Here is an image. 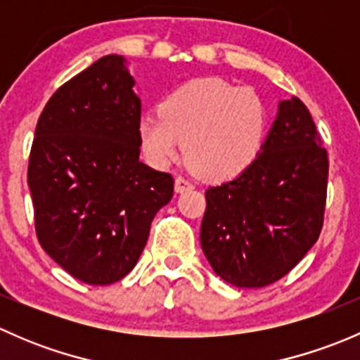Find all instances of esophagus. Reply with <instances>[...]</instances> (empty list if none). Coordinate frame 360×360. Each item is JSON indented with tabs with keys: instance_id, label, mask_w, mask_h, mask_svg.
I'll return each instance as SVG.
<instances>
[{
	"instance_id": "1",
	"label": "esophagus",
	"mask_w": 360,
	"mask_h": 360,
	"mask_svg": "<svg viewBox=\"0 0 360 360\" xmlns=\"http://www.w3.org/2000/svg\"><path fill=\"white\" fill-rule=\"evenodd\" d=\"M193 188V184L190 183V181L186 179V177H176V181H174V190H176V193H183V191H188Z\"/></svg>"
}]
</instances>
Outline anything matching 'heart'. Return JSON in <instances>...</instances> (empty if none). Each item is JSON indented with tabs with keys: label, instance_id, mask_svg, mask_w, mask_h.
I'll list each match as a JSON object with an SVG mask.
<instances>
[{
	"label": "heart",
	"instance_id": "heart-1",
	"mask_svg": "<svg viewBox=\"0 0 360 360\" xmlns=\"http://www.w3.org/2000/svg\"><path fill=\"white\" fill-rule=\"evenodd\" d=\"M268 110L257 92L219 78H197L174 90L158 112L137 125L141 150L165 167L183 155L195 174L210 181L248 170L263 151Z\"/></svg>",
	"mask_w": 360,
	"mask_h": 360
}]
</instances>
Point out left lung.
<instances>
[{
    "instance_id": "8db88e82",
    "label": "left lung",
    "mask_w": 360,
    "mask_h": 360,
    "mask_svg": "<svg viewBox=\"0 0 360 360\" xmlns=\"http://www.w3.org/2000/svg\"><path fill=\"white\" fill-rule=\"evenodd\" d=\"M328 170L310 111L281 101L256 162L205 191L200 244L216 275L245 289L288 275L321 235Z\"/></svg>"
}]
</instances>
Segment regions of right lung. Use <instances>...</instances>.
Instances as JSON below:
<instances>
[{"mask_svg":"<svg viewBox=\"0 0 360 360\" xmlns=\"http://www.w3.org/2000/svg\"><path fill=\"white\" fill-rule=\"evenodd\" d=\"M125 57L104 56L64 83L38 120L27 184L36 235L90 285L125 277L151 221L174 193L170 174L139 160L141 99Z\"/></svg>","mask_w":360,"mask_h":360,"instance_id":"obj_1","label":"right lung"}]
</instances>
